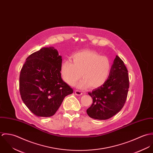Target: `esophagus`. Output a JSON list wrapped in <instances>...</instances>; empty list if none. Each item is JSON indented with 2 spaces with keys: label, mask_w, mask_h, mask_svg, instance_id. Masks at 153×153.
<instances>
[{
  "label": "esophagus",
  "mask_w": 153,
  "mask_h": 153,
  "mask_svg": "<svg viewBox=\"0 0 153 153\" xmlns=\"http://www.w3.org/2000/svg\"><path fill=\"white\" fill-rule=\"evenodd\" d=\"M75 94L76 95H81L82 94V91H81L76 90V91H75Z\"/></svg>",
  "instance_id": "obj_1"
}]
</instances>
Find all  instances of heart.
Masks as SVG:
<instances>
[{"mask_svg": "<svg viewBox=\"0 0 153 153\" xmlns=\"http://www.w3.org/2000/svg\"><path fill=\"white\" fill-rule=\"evenodd\" d=\"M72 59L73 63L65 60L61 66L62 78L68 85H74L81 76L83 79L77 84L79 88H97L107 80L111 69L107 57L94 51H84L73 55Z\"/></svg>", "mask_w": 153, "mask_h": 153, "instance_id": "1", "label": "heart"}]
</instances>
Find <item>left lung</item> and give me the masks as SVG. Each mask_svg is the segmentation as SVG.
I'll use <instances>...</instances> for the list:
<instances>
[{
    "instance_id": "1",
    "label": "left lung",
    "mask_w": 153,
    "mask_h": 153,
    "mask_svg": "<svg viewBox=\"0 0 153 153\" xmlns=\"http://www.w3.org/2000/svg\"><path fill=\"white\" fill-rule=\"evenodd\" d=\"M128 88L127 69L122 59L117 55L106 82L88 92L93 102L87 110L88 115L92 118L100 120L111 118L124 105Z\"/></svg>"
}]
</instances>
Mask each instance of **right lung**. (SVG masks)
I'll use <instances>...</instances> for the list:
<instances>
[{
    "instance_id": "right-lung-1",
    "label": "right lung",
    "mask_w": 153,
    "mask_h": 153,
    "mask_svg": "<svg viewBox=\"0 0 153 153\" xmlns=\"http://www.w3.org/2000/svg\"><path fill=\"white\" fill-rule=\"evenodd\" d=\"M62 56L53 47L42 48L30 55L21 71L22 101L35 115H53L64 98L73 93L61 78Z\"/></svg>"
}]
</instances>
